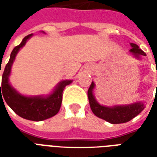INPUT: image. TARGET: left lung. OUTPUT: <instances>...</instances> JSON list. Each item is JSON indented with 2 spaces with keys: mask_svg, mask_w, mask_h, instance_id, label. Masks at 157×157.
<instances>
[{
  "mask_svg": "<svg viewBox=\"0 0 157 157\" xmlns=\"http://www.w3.org/2000/svg\"><path fill=\"white\" fill-rule=\"evenodd\" d=\"M131 48L129 49V53L137 59H140L141 56H145V53L135 44H130ZM157 73V71H156ZM95 88V83L92 82L87 92L89 103L92 113L97 117L104 119L105 121L110 124H123L131 120L132 118L140 114L142 110L145 109V104L141 101L126 104V105H114L112 107L101 105L96 100L93 95V90Z\"/></svg>",
  "mask_w": 157,
  "mask_h": 157,
  "instance_id": "obj_1",
  "label": "left lung"
}]
</instances>
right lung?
<instances>
[{
  "label": "right lung",
  "instance_id": "1",
  "mask_svg": "<svg viewBox=\"0 0 157 157\" xmlns=\"http://www.w3.org/2000/svg\"><path fill=\"white\" fill-rule=\"evenodd\" d=\"M44 33V32H43ZM32 34L26 36L21 44L16 46L10 55V59L6 64L2 74V85L0 84V99L5 100L7 105L20 117L32 120L43 121L57 114L59 111L62 102L63 91L67 85L71 84L72 80H64L56 86L51 93L44 96H25L16 90L9 82V76L11 75L12 66L18 51L26 44ZM1 74V68H0ZM2 89H0V87ZM2 92V97L1 92ZM4 103V102H3Z\"/></svg>",
  "mask_w": 157,
  "mask_h": 157
}]
</instances>
